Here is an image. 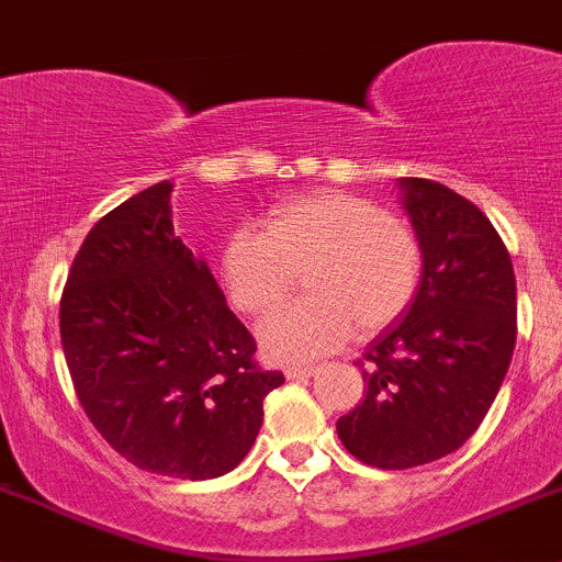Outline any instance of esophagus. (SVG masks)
I'll return each mask as SVG.
<instances>
[{"instance_id": "1", "label": "esophagus", "mask_w": 562, "mask_h": 562, "mask_svg": "<svg viewBox=\"0 0 562 562\" xmlns=\"http://www.w3.org/2000/svg\"><path fill=\"white\" fill-rule=\"evenodd\" d=\"M315 372L313 364H291L285 367V378L288 381H304V378H310Z\"/></svg>"}]
</instances>
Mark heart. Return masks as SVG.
I'll return each instance as SVG.
<instances>
[{
  "mask_svg": "<svg viewBox=\"0 0 562 562\" xmlns=\"http://www.w3.org/2000/svg\"><path fill=\"white\" fill-rule=\"evenodd\" d=\"M220 277L236 310L269 317L296 291L307 299L260 326L277 361H302L342 348L353 331L375 337L413 307L424 247L411 220L350 192H313L271 209L263 228L225 241Z\"/></svg>",
  "mask_w": 562,
  "mask_h": 562,
  "instance_id": "obj_1",
  "label": "heart"
}]
</instances>
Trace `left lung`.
I'll use <instances>...</instances> for the list:
<instances>
[{
    "label": "left lung",
    "mask_w": 562,
    "mask_h": 562,
    "mask_svg": "<svg viewBox=\"0 0 562 562\" xmlns=\"http://www.w3.org/2000/svg\"><path fill=\"white\" fill-rule=\"evenodd\" d=\"M400 184L424 247L422 288L405 321L370 345L364 400L337 422L345 449L381 470L457 451L484 422L517 342V280L495 225L438 181Z\"/></svg>",
    "instance_id": "left-lung-1"
}]
</instances>
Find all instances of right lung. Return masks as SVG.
<instances>
[{
	"instance_id": "add662e5",
	"label": "right lung",
	"mask_w": 562,
	"mask_h": 562,
	"mask_svg": "<svg viewBox=\"0 0 562 562\" xmlns=\"http://www.w3.org/2000/svg\"><path fill=\"white\" fill-rule=\"evenodd\" d=\"M171 181L100 217L59 302L67 370L89 422L135 468L184 481L234 470L258 438L263 400L285 383L206 260L173 234Z\"/></svg>"
}]
</instances>
